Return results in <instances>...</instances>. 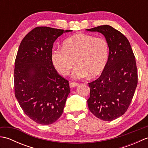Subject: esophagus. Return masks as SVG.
<instances>
[{
  "label": "esophagus",
  "mask_w": 148,
  "mask_h": 148,
  "mask_svg": "<svg viewBox=\"0 0 148 148\" xmlns=\"http://www.w3.org/2000/svg\"><path fill=\"white\" fill-rule=\"evenodd\" d=\"M78 84H79V83H76V82H71L70 83V87L71 88H74V87H76L77 86Z\"/></svg>",
  "instance_id": "34e87169"
}]
</instances>
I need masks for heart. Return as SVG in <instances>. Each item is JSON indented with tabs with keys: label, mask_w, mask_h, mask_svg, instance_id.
I'll return each instance as SVG.
<instances>
[{
	"label": "heart",
	"mask_w": 148,
	"mask_h": 148,
	"mask_svg": "<svg viewBox=\"0 0 148 148\" xmlns=\"http://www.w3.org/2000/svg\"><path fill=\"white\" fill-rule=\"evenodd\" d=\"M52 61L63 76L69 74L76 64L72 77L81 79L90 75L95 77L104 70L109 58V45L102 37L77 34L65 40L63 48L53 50Z\"/></svg>",
	"instance_id": "obj_1"
}]
</instances>
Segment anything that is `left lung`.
Masks as SVG:
<instances>
[{
  "instance_id": "obj_1",
  "label": "left lung",
  "mask_w": 148,
  "mask_h": 148,
  "mask_svg": "<svg viewBox=\"0 0 148 148\" xmlns=\"http://www.w3.org/2000/svg\"><path fill=\"white\" fill-rule=\"evenodd\" d=\"M99 32L108 43L109 58L98 79L89 83L88 106L91 112L103 121H112L124 114L137 85L136 58L127 38L109 25L86 29Z\"/></svg>"
}]
</instances>
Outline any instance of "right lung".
Returning a JSON list of instances; mask_svg holds the SVG:
<instances>
[{
    "label": "right lung",
    "mask_w": 148,
    "mask_h": 148,
    "mask_svg": "<svg viewBox=\"0 0 148 148\" xmlns=\"http://www.w3.org/2000/svg\"><path fill=\"white\" fill-rule=\"evenodd\" d=\"M71 31L37 27L19 46L14 70V95L25 114L37 123L52 124L64 111L70 87L69 81L55 69L52 48L59 36Z\"/></svg>",
    "instance_id": "1"
}]
</instances>
